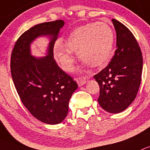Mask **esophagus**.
Returning a JSON list of instances; mask_svg holds the SVG:
<instances>
[{"label":"esophagus","mask_w":150,"mask_h":150,"mask_svg":"<svg viewBox=\"0 0 150 150\" xmlns=\"http://www.w3.org/2000/svg\"><path fill=\"white\" fill-rule=\"evenodd\" d=\"M76 79L77 84H78L79 86H81L84 85V84H86V80L85 79L77 78V79Z\"/></svg>","instance_id":"1"}]
</instances>
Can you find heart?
Wrapping results in <instances>:
<instances>
[{
	"mask_svg": "<svg viewBox=\"0 0 150 150\" xmlns=\"http://www.w3.org/2000/svg\"><path fill=\"white\" fill-rule=\"evenodd\" d=\"M114 42V32L105 22L89 23L76 28L64 40L62 47L57 45L54 55L66 71L74 69V58L71 52L91 67H100L107 64Z\"/></svg>",
	"mask_w": 150,
	"mask_h": 150,
	"instance_id": "b5f03b06",
	"label": "heart"
}]
</instances>
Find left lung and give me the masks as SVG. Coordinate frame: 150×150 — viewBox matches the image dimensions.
Returning <instances> with one entry per match:
<instances>
[{
  "mask_svg": "<svg viewBox=\"0 0 150 150\" xmlns=\"http://www.w3.org/2000/svg\"><path fill=\"white\" fill-rule=\"evenodd\" d=\"M116 50L109 64L94 76L100 86L98 101L105 110L118 113L136 98L139 89L143 59L141 49L130 30L112 18Z\"/></svg>",
  "mask_w": 150,
  "mask_h": 150,
  "instance_id": "1",
  "label": "left lung"
}]
</instances>
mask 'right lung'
Masks as SVG:
<instances>
[{"mask_svg":"<svg viewBox=\"0 0 150 150\" xmlns=\"http://www.w3.org/2000/svg\"><path fill=\"white\" fill-rule=\"evenodd\" d=\"M63 20L37 24L22 34L15 43L11 57V73L21 102L35 118L55 125L65 119L69 102L78 85L58 66L53 47ZM51 38L48 55L35 58L30 45L37 37Z\"/></svg>","mask_w":150,"mask_h":150,"instance_id":"1","label":"right lung"}]
</instances>
